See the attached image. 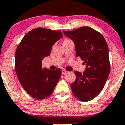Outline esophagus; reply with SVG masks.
Instances as JSON below:
<instances>
[{"label": "esophagus", "instance_id": "34e87169", "mask_svg": "<svg viewBox=\"0 0 125 125\" xmlns=\"http://www.w3.org/2000/svg\"><path fill=\"white\" fill-rule=\"evenodd\" d=\"M67 73V71L65 70H62V74H65Z\"/></svg>", "mask_w": 125, "mask_h": 125}]
</instances>
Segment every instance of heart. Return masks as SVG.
Wrapping results in <instances>:
<instances>
[{
  "mask_svg": "<svg viewBox=\"0 0 125 125\" xmlns=\"http://www.w3.org/2000/svg\"><path fill=\"white\" fill-rule=\"evenodd\" d=\"M69 41V40H68V39H65V40H64V41Z\"/></svg>",
  "mask_w": 125,
  "mask_h": 125,
  "instance_id": "b5f03b06",
  "label": "heart"
}]
</instances>
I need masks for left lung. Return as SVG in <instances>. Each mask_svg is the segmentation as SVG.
<instances>
[{
    "label": "left lung",
    "instance_id": "obj_1",
    "mask_svg": "<svg viewBox=\"0 0 125 125\" xmlns=\"http://www.w3.org/2000/svg\"><path fill=\"white\" fill-rule=\"evenodd\" d=\"M63 32L74 42L76 56L86 66L83 73L74 72L76 79L71 84L72 91L80 101H89L100 93L110 72L108 45L100 33L89 27Z\"/></svg>",
    "mask_w": 125,
    "mask_h": 125
}]
</instances>
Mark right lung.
Returning a JSON list of instances; mask_svg holds the SVG:
<instances>
[{
	"instance_id": "right-lung-1",
	"label": "right lung",
	"mask_w": 125,
	"mask_h": 125,
	"mask_svg": "<svg viewBox=\"0 0 125 125\" xmlns=\"http://www.w3.org/2000/svg\"><path fill=\"white\" fill-rule=\"evenodd\" d=\"M62 37L60 30L36 28L28 32L17 46L15 62L17 77L24 89L34 98L43 100L50 96L61 77L60 68H43L42 61Z\"/></svg>"
}]
</instances>
